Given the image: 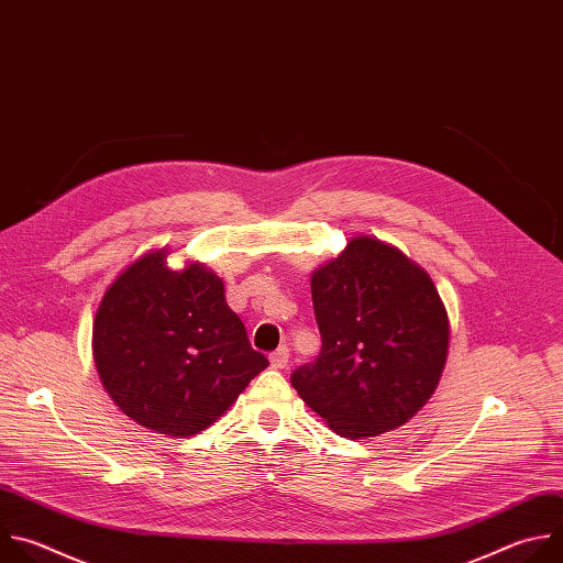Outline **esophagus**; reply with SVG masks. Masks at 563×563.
Masks as SVG:
<instances>
[{"instance_id": "obj_1", "label": "esophagus", "mask_w": 563, "mask_h": 563, "mask_svg": "<svg viewBox=\"0 0 563 563\" xmlns=\"http://www.w3.org/2000/svg\"><path fill=\"white\" fill-rule=\"evenodd\" d=\"M288 357H290L288 346H279L275 353H271V366L273 368H286L288 366Z\"/></svg>"}]
</instances>
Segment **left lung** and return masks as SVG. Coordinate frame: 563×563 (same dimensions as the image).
I'll list each match as a JSON object with an SVG mask.
<instances>
[{
	"label": "left lung",
	"mask_w": 563,
	"mask_h": 563,
	"mask_svg": "<svg viewBox=\"0 0 563 563\" xmlns=\"http://www.w3.org/2000/svg\"><path fill=\"white\" fill-rule=\"evenodd\" d=\"M310 288L321 351L295 368L292 388L342 437L406 423L434 393L448 355L432 279L397 249L355 238L312 273Z\"/></svg>",
	"instance_id": "1"
}]
</instances>
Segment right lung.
<instances>
[{"label": "right lung", "instance_id": "1", "mask_svg": "<svg viewBox=\"0 0 563 563\" xmlns=\"http://www.w3.org/2000/svg\"><path fill=\"white\" fill-rule=\"evenodd\" d=\"M151 253L112 284L92 325L103 388L140 426L177 439L229 410L268 360L249 342L223 284L201 264Z\"/></svg>", "mask_w": 563, "mask_h": 563}]
</instances>
